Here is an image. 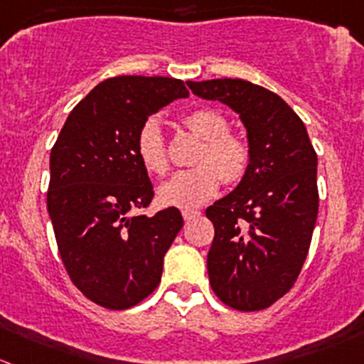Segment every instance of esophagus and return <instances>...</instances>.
I'll use <instances>...</instances> for the list:
<instances>
[{
    "mask_svg": "<svg viewBox=\"0 0 364 364\" xmlns=\"http://www.w3.org/2000/svg\"><path fill=\"white\" fill-rule=\"evenodd\" d=\"M200 210H195V209H184L182 210V216H184L186 221H191V220H196V218H200Z\"/></svg>",
    "mask_w": 364,
    "mask_h": 364,
    "instance_id": "34e87169",
    "label": "esophagus"
}]
</instances>
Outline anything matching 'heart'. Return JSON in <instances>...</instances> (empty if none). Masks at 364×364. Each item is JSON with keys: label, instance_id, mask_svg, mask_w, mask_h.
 <instances>
[{"label": "heart", "instance_id": "1", "mask_svg": "<svg viewBox=\"0 0 364 364\" xmlns=\"http://www.w3.org/2000/svg\"><path fill=\"white\" fill-rule=\"evenodd\" d=\"M186 127L203 141L196 164L198 168L178 171L159 189L164 205L193 209L209 202L223 184L240 182L250 164V148L240 137L228 134V123L220 112L200 109L188 114ZM137 157L151 175H162L168 169L164 137L157 119H148L141 127L136 143Z\"/></svg>", "mask_w": 364, "mask_h": 364}]
</instances>
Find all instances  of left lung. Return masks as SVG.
<instances>
[{"instance_id":"1","label":"left lung","mask_w":364,"mask_h":364,"mask_svg":"<svg viewBox=\"0 0 364 364\" xmlns=\"http://www.w3.org/2000/svg\"><path fill=\"white\" fill-rule=\"evenodd\" d=\"M247 128L250 164L232 193L207 207L214 240L209 282L221 302L261 311L293 288L318 216V157L306 124L279 95L241 78L188 82Z\"/></svg>"}]
</instances>
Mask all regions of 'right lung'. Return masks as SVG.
<instances>
[{
    "mask_svg": "<svg viewBox=\"0 0 364 364\" xmlns=\"http://www.w3.org/2000/svg\"><path fill=\"white\" fill-rule=\"evenodd\" d=\"M168 76H114L69 112L51 148L48 213L75 286L107 309L146 299L161 282L164 255L184 227L176 207L132 216L154 198L136 151L151 114L188 98Z\"/></svg>",
    "mask_w": 364,
    "mask_h": 364,
    "instance_id": "1",
    "label": "right lung"
}]
</instances>
